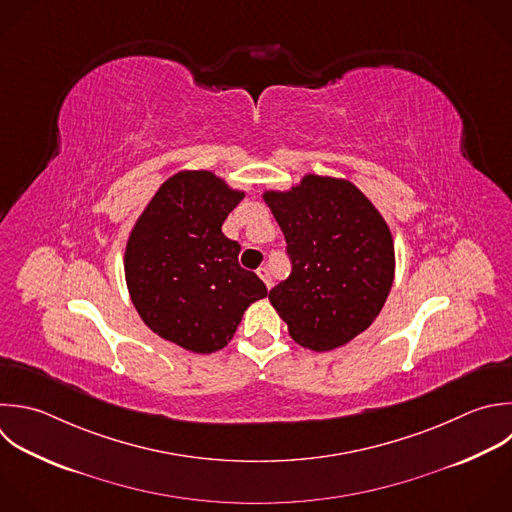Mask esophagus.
I'll list each match as a JSON object with an SVG mask.
<instances>
[{
    "label": "esophagus",
    "mask_w": 512,
    "mask_h": 512,
    "mask_svg": "<svg viewBox=\"0 0 512 512\" xmlns=\"http://www.w3.org/2000/svg\"><path fill=\"white\" fill-rule=\"evenodd\" d=\"M256 274L262 278V282L266 284V288H272V280H270V272H268V268L260 266V268L256 270Z\"/></svg>",
    "instance_id": "obj_1"
}]
</instances>
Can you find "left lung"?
<instances>
[{
    "label": "left lung",
    "instance_id": "1",
    "mask_svg": "<svg viewBox=\"0 0 512 512\" xmlns=\"http://www.w3.org/2000/svg\"><path fill=\"white\" fill-rule=\"evenodd\" d=\"M288 244L292 274L268 294L292 340L314 352L344 346L380 314L394 282V240L376 206L344 178L306 174L264 190Z\"/></svg>",
    "mask_w": 512,
    "mask_h": 512
}]
</instances>
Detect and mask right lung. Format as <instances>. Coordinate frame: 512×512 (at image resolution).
I'll use <instances>...</instances> for the list:
<instances>
[{"instance_id":"1","label":"right lung","mask_w":512,"mask_h":512,"mask_svg":"<svg viewBox=\"0 0 512 512\" xmlns=\"http://www.w3.org/2000/svg\"><path fill=\"white\" fill-rule=\"evenodd\" d=\"M244 196L210 170H180L156 190L128 236L132 304L154 334L184 350L224 348L248 306L268 296L264 282L240 268V244L222 234Z\"/></svg>"}]
</instances>
